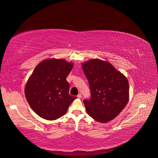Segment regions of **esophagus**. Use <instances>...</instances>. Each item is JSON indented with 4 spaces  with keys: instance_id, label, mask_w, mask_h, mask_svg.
<instances>
[{
    "instance_id": "1",
    "label": "esophagus",
    "mask_w": 158,
    "mask_h": 158,
    "mask_svg": "<svg viewBox=\"0 0 158 158\" xmlns=\"http://www.w3.org/2000/svg\"><path fill=\"white\" fill-rule=\"evenodd\" d=\"M77 98H79V99H81V98H82V96H81V94H79L77 95Z\"/></svg>"
}]
</instances>
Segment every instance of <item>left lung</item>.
Segmentation results:
<instances>
[{"label":"left lung","instance_id":"1","mask_svg":"<svg viewBox=\"0 0 158 158\" xmlns=\"http://www.w3.org/2000/svg\"><path fill=\"white\" fill-rule=\"evenodd\" d=\"M91 90L85 100L86 111L98 122L106 123L118 116L129 100V85L123 73L108 61L93 58L81 64Z\"/></svg>","mask_w":158,"mask_h":158}]
</instances>
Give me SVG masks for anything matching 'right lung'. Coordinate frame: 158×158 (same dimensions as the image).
Here are the masks:
<instances>
[{"mask_svg":"<svg viewBox=\"0 0 158 158\" xmlns=\"http://www.w3.org/2000/svg\"><path fill=\"white\" fill-rule=\"evenodd\" d=\"M74 64L64 59L46 58L36 66L25 87L31 109L41 118L54 120L64 115L77 97L69 94L66 77Z\"/></svg>","mask_w":158,"mask_h":158,"instance_id":"right-lung-1","label":"right lung"}]
</instances>
